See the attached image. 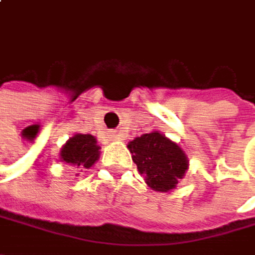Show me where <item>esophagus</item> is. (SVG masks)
I'll return each instance as SVG.
<instances>
[{"label":"esophagus","instance_id":"34e87169","mask_svg":"<svg viewBox=\"0 0 255 255\" xmlns=\"http://www.w3.org/2000/svg\"><path fill=\"white\" fill-rule=\"evenodd\" d=\"M112 137H113L115 140H124V137H122L121 134H115V133H113V134H112Z\"/></svg>","mask_w":255,"mask_h":255}]
</instances>
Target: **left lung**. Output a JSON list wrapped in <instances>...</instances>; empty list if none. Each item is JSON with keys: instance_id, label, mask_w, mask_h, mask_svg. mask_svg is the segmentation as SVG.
<instances>
[{"instance_id": "8db88e82", "label": "left lung", "mask_w": 255, "mask_h": 255, "mask_svg": "<svg viewBox=\"0 0 255 255\" xmlns=\"http://www.w3.org/2000/svg\"><path fill=\"white\" fill-rule=\"evenodd\" d=\"M128 149L146 185L158 193L175 190L190 167L184 149L157 130L131 140Z\"/></svg>"}]
</instances>
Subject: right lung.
Segmentation results:
<instances>
[{
  "mask_svg": "<svg viewBox=\"0 0 255 255\" xmlns=\"http://www.w3.org/2000/svg\"><path fill=\"white\" fill-rule=\"evenodd\" d=\"M100 158V146L92 134L71 136L59 151V161L80 169H91Z\"/></svg>",
  "mask_w": 255,
  "mask_h": 255,
  "instance_id": "add662e5",
  "label": "right lung"
}]
</instances>
